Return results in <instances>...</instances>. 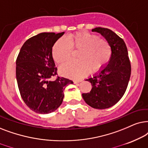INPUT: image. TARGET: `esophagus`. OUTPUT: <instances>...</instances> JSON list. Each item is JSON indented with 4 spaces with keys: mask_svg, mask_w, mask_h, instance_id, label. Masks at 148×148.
<instances>
[{
    "mask_svg": "<svg viewBox=\"0 0 148 148\" xmlns=\"http://www.w3.org/2000/svg\"><path fill=\"white\" fill-rule=\"evenodd\" d=\"M73 81H74V82L75 84H77V83H79V82H82V80L81 79H75V80H73Z\"/></svg>",
    "mask_w": 148,
    "mask_h": 148,
    "instance_id": "1",
    "label": "esophagus"
}]
</instances>
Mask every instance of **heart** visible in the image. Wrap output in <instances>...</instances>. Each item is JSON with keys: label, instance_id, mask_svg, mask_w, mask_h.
Instances as JSON below:
<instances>
[{"label": "heart", "instance_id": "heart-1", "mask_svg": "<svg viewBox=\"0 0 148 148\" xmlns=\"http://www.w3.org/2000/svg\"><path fill=\"white\" fill-rule=\"evenodd\" d=\"M72 51H79L77 62H68L60 67L63 75L80 78L90 70L96 72L109 62L112 56L111 45L105 39L88 32H77L62 38L55 43L52 56L55 62L62 64L71 58Z\"/></svg>", "mask_w": 148, "mask_h": 148}]
</instances>
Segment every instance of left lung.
<instances>
[{"label": "left lung", "mask_w": 148, "mask_h": 148, "mask_svg": "<svg viewBox=\"0 0 148 148\" xmlns=\"http://www.w3.org/2000/svg\"><path fill=\"white\" fill-rule=\"evenodd\" d=\"M99 33L111 45L112 56L103 68L93 77L86 79L91 83L90 92L82 93L84 101L95 109H106L123 97L131 76V63L125 42L111 29L98 27L92 29Z\"/></svg>", "instance_id": "8db88e82"}]
</instances>
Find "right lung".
Segmentation results:
<instances>
[{"label": "right lung", "mask_w": 148, "mask_h": 148, "mask_svg": "<svg viewBox=\"0 0 148 148\" xmlns=\"http://www.w3.org/2000/svg\"><path fill=\"white\" fill-rule=\"evenodd\" d=\"M64 32H42L31 37L21 47L16 60V78L22 99L36 113L49 114L62 103L66 85L72 80L57 74L52 48Z\"/></svg>", "instance_id": "1"}]
</instances>
